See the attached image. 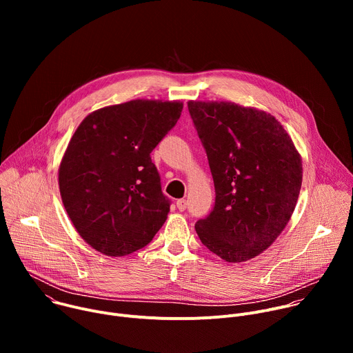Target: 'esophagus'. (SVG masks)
Returning a JSON list of instances; mask_svg holds the SVG:
<instances>
[{"mask_svg": "<svg viewBox=\"0 0 353 353\" xmlns=\"http://www.w3.org/2000/svg\"><path fill=\"white\" fill-rule=\"evenodd\" d=\"M176 205H177V208H179V211H184V210L187 208V201H185L184 198L177 199V201H176Z\"/></svg>", "mask_w": 353, "mask_h": 353, "instance_id": "34e87169", "label": "esophagus"}]
</instances>
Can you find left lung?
<instances>
[{"label":"left lung","mask_w":353,"mask_h":353,"mask_svg":"<svg viewBox=\"0 0 353 353\" xmlns=\"http://www.w3.org/2000/svg\"><path fill=\"white\" fill-rule=\"evenodd\" d=\"M188 110L215 185V207L195 223L196 234L222 260L248 261L290 221L303 179L301 157L264 110L218 100H190Z\"/></svg>","instance_id":"left-lung-1"}]
</instances>
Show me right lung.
I'll return each mask as SVG.
<instances>
[{"label": "right lung", "instance_id": "1", "mask_svg": "<svg viewBox=\"0 0 353 353\" xmlns=\"http://www.w3.org/2000/svg\"><path fill=\"white\" fill-rule=\"evenodd\" d=\"M180 100L135 99L88 114L59 168L64 208L93 250L123 257L145 247L170 211L150 152L180 119Z\"/></svg>", "mask_w": 353, "mask_h": 353}]
</instances>
